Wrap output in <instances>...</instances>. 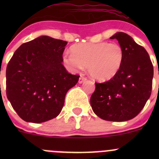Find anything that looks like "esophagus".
Returning <instances> with one entry per match:
<instances>
[{"mask_svg":"<svg viewBox=\"0 0 159 159\" xmlns=\"http://www.w3.org/2000/svg\"><path fill=\"white\" fill-rule=\"evenodd\" d=\"M86 80H87V78L84 77V76H83V75H81V76H80V78H79V80H78V82H79L80 84H81V83H82V82H84V81H85Z\"/></svg>","mask_w":159,"mask_h":159,"instance_id":"esophagus-1","label":"esophagus"}]
</instances>
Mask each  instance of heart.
Here are the masks:
<instances>
[{
    "instance_id": "obj_1",
    "label": "heart",
    "mask_w": 159,
    "mask_h": 159,
    "mask_svg": "<svg viewBox=\"0 0 159 159\" xmlns=\"http://www.w3.org/2000/svg\"><path fill=\"white\" fill-rule=\"evenodd\" d=\"M71 52L63 55L65 67L76 71L87 66L90 76L98 81L113 78L125 61L124 48L118 43H79L72 46Z\"/></svg>"
}]
</instances>
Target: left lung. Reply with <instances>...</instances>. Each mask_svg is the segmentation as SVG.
I'll list each match as a JSON object with an SVG mask.
<instances>
[{"instance_id": "1", "label": "left lung", "mask_w": 159, "mask_h": 159, "mask_svg": "<svg viewBox=\"0 0 159 159\" xmlns=\"http://www.w3.org/2000/svg\"><path fill=\"white\" fill-rule=\"evenodd\" d=\"M110 38L118 40L124 48V64L113 78L95 83L90 102L99 118L125 121L137 116L150 98L153 65L146 50L129 34L118 32Z\"/></svg>"}]
</instances>
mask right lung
Masks as SVG:
<instances>
[{"label":"right lung","mask_w":159,"mask_h":159,"mask_svg":"<svg viewBox=\"0 0 159 159\" xmlns=\"http://www.w3.org/2000/svg\"><path fill=\"white\" fill-rule=\"evenodd\" d=\"M67 44L41 36L13 54L6 69V94L24 121L41 123L56 118L66 93L78 83L80 75L68 73L62 64Z\"/></svg>","instance_id":"1"}]
</instances>
